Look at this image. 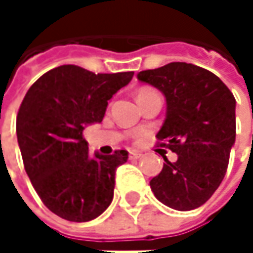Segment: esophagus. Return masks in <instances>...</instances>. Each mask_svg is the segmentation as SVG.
<instances>
[{
	"mask_svg": "<svg viewBox=\"0 0 253 253\" xmlns=\"http://www.w3.org/2000/svg\"><path fill=\"white\" fill-rule=\"evenodd\" d=\"M128 158L130 160H139V158H142V154L137 152V151H130L128 152Z\"/></svg>",
	"mask_w": 253,
	"mask_h": 253,
	"instance_id": "obj_1",
	"label": "esophagus"
}]
</instances>
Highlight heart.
<instances>
[{
    "instance_id": "obj_1",
    "label": "heart",
    "mask_w": 253,
    "mask_h": 253,
    "mask_svg": "<svg viewBox=\"0 0 253 253\" xmlns=\"http://www.w3.org/2000/svg\"><path fill=\"white\" fill-rule=\"evenodd\" d=\"M146 90H148V89H143V90H140V92H146Z\"/></svg>"
}]
</instances>
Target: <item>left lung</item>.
<instances>
[{
    "mask_svg": "<svg viewBox=\"0 0 253 253\" xmlns=\"http://www.w3.org/2000/svg\"><path fill=\"white\" fill-rule=\"evenodd\" d=\"M137 80L163 92L167 113L157 133L177 154L149 186L155 198L177 211L204 205L226 176L236 140V99L214 73L187 63H170L137 73Z\"/></svg>",
    "mask_w": 253,
    "mask_h": 253,
    "instance_id": "left-lung-1",
    "label": "left lung"
}]
</instances>
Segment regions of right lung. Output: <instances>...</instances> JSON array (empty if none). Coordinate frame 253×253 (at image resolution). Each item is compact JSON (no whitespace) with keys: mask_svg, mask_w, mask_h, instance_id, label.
Returning <instances> with one entry per match:
<instances>
[{"mask_svg":"<svg viewBox=\"0 0 253 253\" xmlns=\"http://www.w3.org/2000/svg\"><path fill=\"white\" fill-rule=\"evenodd\" d=\"M133 75H95L67 64L46 72L29 87L17 114V142L36 193L55 215L84 223L110 207L116 170L128 152L93 155L83 130L102 122L108 101Z\"/></svg>","mask_w":253,"mask_h":253,"instance_id":"obj_1","label":"right lung"}]
</instances>
